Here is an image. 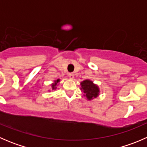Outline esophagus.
Instances as JSON below:
<instances>
[{
	"label": "esophagus",
	"instance_id": "obj_1",
	"mask_svg": "<svg viewBox=\"0 0 147 147\" xmlns=\"http://www.w3.org/2000/svg\"><path fill=\"white\" fill-rule=\"evenodd\" d=\"M68 76H69V78H70V79H73V78H74V74L72 73V72H69V73H68Z\"/></svg>",
	"mask_w": 147,
	"mask_h": 147
}]
</instances>
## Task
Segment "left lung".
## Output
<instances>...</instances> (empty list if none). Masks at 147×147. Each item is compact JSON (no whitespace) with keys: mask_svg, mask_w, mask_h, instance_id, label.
Here are the masks:
<instances>
[{"mask_svg":"<svg viewBox=\"0 0 147 147\" xmlns=\"http://www.w3.org/2000/svg\"><path fill=\"white\" fill-rule=\"evenodd\" d=\"M81 90L83 92L84 95L87 97V100H91L98 96L100 92L98 87L92 81L86 80L81 82Z\"/></svg>","mask_w":147,"mask_h":147,"instance_id":"obj_1","label":"left lung"}]
</instances>
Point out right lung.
Instances as JSON below:
<instances>
[{
  "mask_svg": "<svg viewBox=\"0 0 147 147\" xmlns=\"http://www.w3.org/2000/svg\"><path fill=\"white\" fill-rule=\"evenodd\" d=\"M59 82H60V80H57L56 81H55V83H53V84H52V87H53V90H55L56 88H57V83H58Z\"/></svg>",
  "mask_w": 147,
  "mask_h": 147,
  "instance_id": "1",
  "label": "right lung"
}]
</instances>
